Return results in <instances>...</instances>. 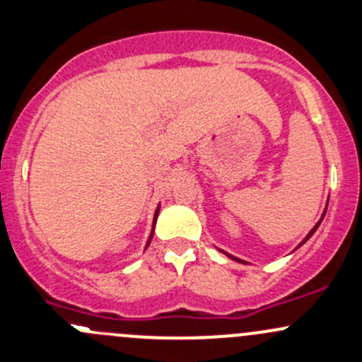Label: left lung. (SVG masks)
<instances>
[{"label": "left lung", "instance_id": "left-lung-1", "mask_svg": "<svg viewBox=\"0 0 362 362\" xmlns=\"http://www.w3.org/2000/svg\"><path fill=\"white\" fill-rule=\"evenodd\" d=\"M325 214H326V212H325ZM325 214H322V217H325ZM322 217H321V221H322ZM321 221H320V223H317V224H316V226H314L313 229H310V233H309V235H307V236H305V240H304V242H302V243H305V242H307V240H309V238H310V236H313V235H314V231H316V229H317V228H320ZM302 243H300V245H302ZM224 254H226V252H224ZM226 255H228V257H231L233 260H238V262H243V260H240V259L233 257V255H229V254H226ZM243 264H245V262H243Z\"/></svg>", "mask_w": 362, "mask_h": 362}]
</instances>
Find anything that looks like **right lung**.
<instances>
[{"label":"right lung","mask_w":362,"mask_h":362,"mask_svg":"<svg viewBox=\"0 0 362 362\" xmlns=\"http://www.w3.org/2000/svg\"><path fill=\"white\" fill-rule=\"evenodd\" d=\"M158 211H160V209H157V211H155V217H153V226H155V221H157ZM151 236H153V229H151V235H150V238H148V243H146V247H148V245H150V242H151Z\"/></svg>","instance_id":"right-lung-1"}]
</instances>
